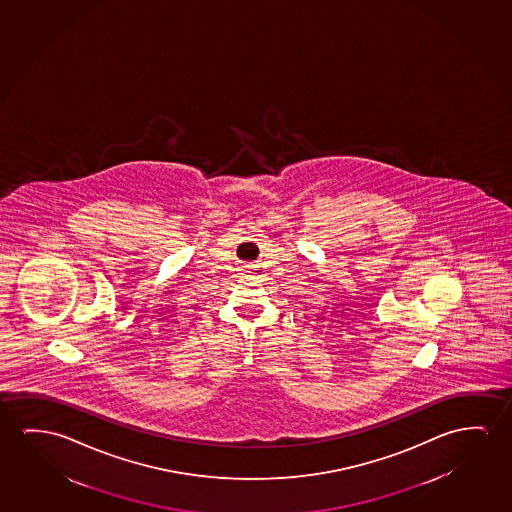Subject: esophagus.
<instances>
[{"mask_svg":"<svg viewBox=\"0 0 512 512\" xmlns=\"http://www.w3.org/2000/svg\"><path fill=\"white\" fill-rule=\"evenodd\" d=\"M243 271H245V273H252V266L243 267Z\"/></svg>","mask_w":512,"mask_h":512,"instance_id":"1","label":"esophagus"}]
</instances>
